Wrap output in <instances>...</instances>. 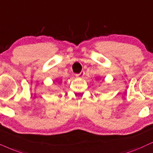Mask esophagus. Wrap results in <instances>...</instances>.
<instances>
[{"label":"esophagus","instance_id":"obj_1","mask_svg":"<svg viewBox=\"0 0 153 153\" xmlns=\"http://www.w3.org/2000/svg\"><path fill=\"white\" fill-rule=\"evenodd\" d=\"M85 75V72L84 71H81V72L80 73H78V74L76 75L77 77H80V78H82V77H83V75Z\"/></svg>","mask_w":153,"mask_h":153}]
</instances>
